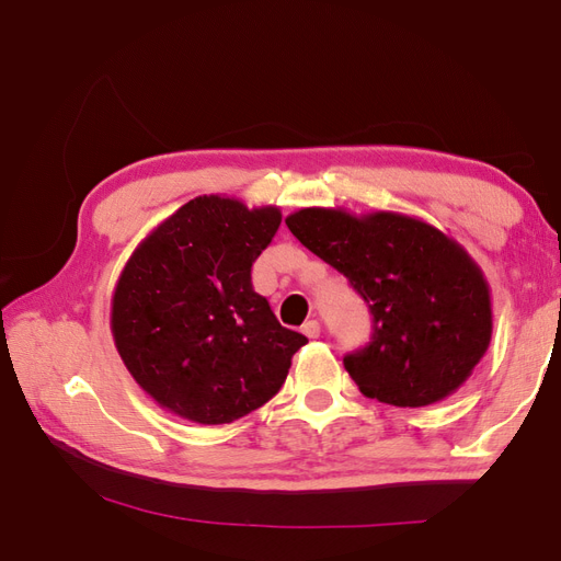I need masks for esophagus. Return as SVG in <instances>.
<instances>
[{
    "instance_id": "obj_1",
    "label": "esophagus",
    "mask_w": 561,
    "mask_h": 561,
    "mask_svg": "<svg viewBox=\"0 0 561 561\" xmlns=\"http://www.w3.org/2000/svg\"><path fill=\"white\" fill-rule=\"evenodd\" d=\"M304 335L306 337H311V340H316V337H320V323H318V320L316 318H311V320H306V323H304Z\"/></svg>"
}]
</instances>
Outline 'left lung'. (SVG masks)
I'll list each match as a JSON object with an SVG mask.
<instances>
[{
    "label": "left lung",
    "instance_id": "8db88e82",
    "mask_svg": "<svg viewBox=\"0 0 561 561\" xmlns=\"http://www.w3.org/2000/svg\"><path fill=\"white\" fill-rule=\"evenodd\" d=\"M284 221L371 308V344L344 356L366 398L426 408L472 376L492 342V291L456 238L400 211L306 207Z\"/></svg>",
    "mask_w": 561,
    "mask_h": 561
}]
</instances>
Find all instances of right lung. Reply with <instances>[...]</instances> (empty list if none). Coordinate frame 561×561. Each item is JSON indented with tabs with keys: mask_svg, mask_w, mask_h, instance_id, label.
<instances>
[{
	"mask_svg": "<svg viewBox=\"0 0 561 561\" xmlns=\"http://www.w3.org/2000/svg\"><path fill=\"white\" fill-rule=\"evenodd\" d=\"M274 205L199 195L141 241L111 301L115 350L171 414L229 424L262 408L308 342L279 325L250 267L279 229Z\"/></svg>",
	"mask_w": 561,
	"mask_h": 561,
	"instance_id": "right-lung-1",
	"label": "right lung"
}]
</instances>
